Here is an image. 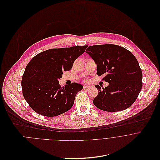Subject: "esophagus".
I'll use <instances>...</instances> for the list:
<instances>
[{
  "label": "esophagus",
  "mask_w": 160,
  "mask_h": 160,
  "mask_svg": "<svg viewBox=\"0 0 160 160\" xmlns=\"http://www.w3.org/2000/svg\"><path fill=\"white\" fill-rule=\"evenodd\" d=\"M91 87L89 86H88V85H84L83 86V88L84 89H89Z\"/></svg>",
  "instance_id": "obj_1"
}]
</instances>
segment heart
Segmentation results:
<instances>
[{
  "label": "heart",
  "mask_w": 160,
  "mask_h": 160,
  "mask_svg": "<svg viewBox=\"0 0 160 160\" xmlns=\"http://www.w3.org/2000/svg\"><path fill=\"white\" fill-rule=\"evenodd\" d=\"M86 81H87V79H86Z\"/></svg>",
  "instance_id": "obj_1"
}]
</instances>
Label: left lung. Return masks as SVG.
<instances>
[{
	"instance_id": "8db88e82",
	"label": "left lung",
	"mask_w": 160,
	"mask_h": 160,
	"mask_svg": "<svg viewBox=\"0 0 160 160\" xmlns=\"http://www.w3.org/2000/svg\"><path fill=\"white\" fill-rule=\"evenodd\" d=\"M86 53L97 64L98 76L109 83L95 87L98 91L93 104L103 111L115 112L130 107L142 86V73L135 56L125 48L112 44L89 46Z\"/></svg>"
}]
</instances>
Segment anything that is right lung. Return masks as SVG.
Segmentation results:
<instances>
[{
  "instance_id": "obj_1",
  "label": "right lung",
  "mask_w": 160,
  "mask_h": 160,
  "mask_svg": "<svg viewBox=\"0 0 160 160\" xmlns=\"http://www.w3.org/2000/svg\"><path fill=\"white\" fill-rule=\"evenodd\" d=\"M87 47L49 49L29 61L22 77L21 87L25 100L35 112L55 117L72 108L76 95L82 89V86L72 82L61 87L58 79L63 71L72 69L74 61Z\"/></svg>"
}]
</instances>
